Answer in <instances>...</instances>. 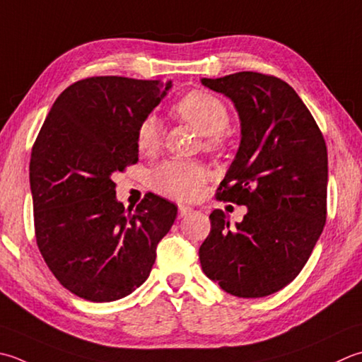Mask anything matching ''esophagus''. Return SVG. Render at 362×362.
I'll return each instance as SVG.
<instances>
[{"label":"esophagus","instance_id":"34e87169","mask_svg":"<svg viewBox=\"0 0 362 362\" xmlns=\"http://www.w3.org/2000/svg\"><path fill=\"white\" fill-rule=\"evenodd\" d=\"M193 209L191 207H187V205H179V216L180 218H183V216H188V215H191L193 214Z\"/></svg>","mask_w":362,"mask_h":362}]
</instances>
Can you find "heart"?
I'll return each mask as SVG.
<instances>
[{
	"instance_id": "obj_1",
	"label": "heart",
	"mask_w": 362,
	"mask_h": 362,
	"mask_svg": "<svg viewBox=\"0 0 362 362\" xmlns=\"http://www.w3.org/2000/svg\"><path fill=\"white\" fill-rule=\"evenodd\" d=\"M173 111L187 120L205 136L207 151H218L224 146V130L229 127L230 115L223 100L210 92L193 90L175 102ZM163 138L161 122L157 116L141 119L136 129V147L139 153L153 155ZM207 171L199 163L187 160H166L151 173V185L157 193L177 201H191L199 196Z\"/></svg>"
}]
</instances>
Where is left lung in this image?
Segmentation results:
<instances>
[{
  "instance_id": "8db88e82",
  "label": "left lung",
  "mask_w": 362,
  "mask_h": 362,
  "mask_svg": "<svg viewBox=\"0 0 362 362\" xmlns=\"http://www.w3.org/2000/svg\"><path fill=\"white\" fill-rule=\"evenodd\" d=\"M229 97L242 122L235 160L216 199L246 205L230 228L223 210L199 247L204 273L238 298H260L290 284L327 223L328 152L308 106L273 75L238 72L202 78Z\"/></svg>"
}]
</instances>
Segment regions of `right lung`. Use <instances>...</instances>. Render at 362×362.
Masks as SVG:
<instances>
[{"instance_id":"right-lung-1","label":"right lung","mask_w":362,"mask_h":362,"mask_svg":"<svg viewBox=\"0 0 362 362\" xmlns=\"http://www.w3.org/2000/svg\"><path fill=\"white\" fill-rule=\"evenodd\" d=\"M171 81L90 76L56 98L33 146L39 251L62 287L88 301L124 298L151 274L177 207L148 193L127 211L112 174L138 161L136 129Z\"/></svg>"}]
</instances>
